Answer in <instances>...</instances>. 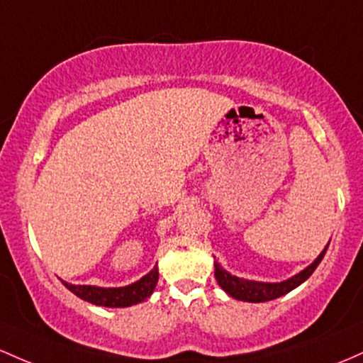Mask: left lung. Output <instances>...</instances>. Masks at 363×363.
Listing matches in <instances>:
<instances>
[{
    "mask_svg": "<svg viewBox=\"0 0 363 363\" xmlns=\"http://www.w3.org/2000/svg\"><path fill=\"white\" fill-rule=\"evenodd\" d=\"M329 242H331V240H329ZM328 247L329 243L324 247V250L317 255V259L313 260L311 266H307L303 271H300L298 274L291 276V278L279 281V283H264V281H252V279L238 278V276L228 272L225 267L218 262V260H214V276L219 286H221L228 295L233 296L235 300H242V302H250V303L269 302V300L279 298V296L286 295V293L295 290V288L300 286L305 279L311 278L312 272L315 271V267L319 266L320 260H323Z\"/></svg>",
    "mask_w": 363,
    "mask_h": 363,
    "instance_id": "obj_1",
    "label": "left lung"
}]
</instances>
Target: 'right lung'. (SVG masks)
<instances>
[{
	"label": "right lung",
	"instance_id": "1",
	"mask_svg": "<svg viewBox=\"0 0 363 363\" xmlns=\"http://www.w3.org/2000/svg\"><path fill=\"white\" fill-rule=\"evenodd\" d=\"M157 279H160V271H157V264L152 267V271L142 276L135 283L128 284V286L120 288H103V286H92V284H72L61 279V283L70 290L73 295L85 302L99 305V307L109 308H121L130 307V305H137L144 302L152 295L154 288H156Z\"/></svg>",
	"mask_w": 363,
	"mask_h": 363
}]
</instances>
